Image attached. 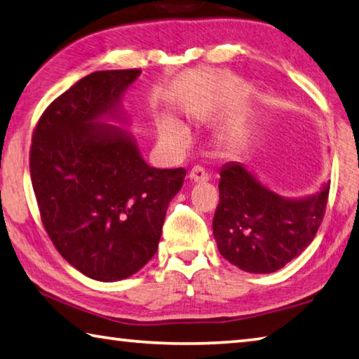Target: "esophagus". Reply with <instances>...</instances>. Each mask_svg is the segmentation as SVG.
I'll list each match as a JSON object with an SVG mask.
<instances>
[{
    "mask_svg": "<svg viewBox=\"0 0 359 359\" xmlns=\"http://www.w3.org/2000/svg\"><path fill=\"white\" fill-rule=\"evenodd\" d=\"M188 177H190L191 182H208L209 174L205 172L201 166H194L190 174H188Z\"/></svg>",
    "mask_w": 359,
    "mask_h": 359,
    "instance_id": "1",
    "label": "esophagus"
}]
</instances>
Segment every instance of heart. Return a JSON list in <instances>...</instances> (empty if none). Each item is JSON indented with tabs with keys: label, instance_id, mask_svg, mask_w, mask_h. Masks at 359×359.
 I'll use <instances>...</instances> for the list:
<instances>
[{
	"label": "heart",
	"instance_id": "heart-1",
	"mask_svg": "<svg viewBox=\"0 0 359 359\" xmlns=\"http://www.w3.org/2000/svg\"><path fill=\"white\" fill-rule=\"evenodd\" d=\"M160 136L165 142L177 145V144L185 142L187 130L180 123H177V121L165 120V121H163V125H161Z\"/></svg>",
	"mask_w": 359,
	"mask_h": 359
}]
</instances>
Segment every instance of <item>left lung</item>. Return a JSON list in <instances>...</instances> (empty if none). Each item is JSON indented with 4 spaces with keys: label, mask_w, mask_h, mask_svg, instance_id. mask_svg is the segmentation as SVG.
<instances>
[{
    "label": "left lung",
    "mask_w": 359,
    "mask_h": 359,
    "mask_svg": "<svg viewBox=\"0 0 359 359\" xmlns=\"http://www.w3.org/2000/svg\"><path fill=\"white\" fill-rule=\"evenodd\" d=\"M218 191L212 222L218 252L242 271L271 274L313 241L326 212L330 182L313 196L287 199L233 161L222 168Z\"/></svg>",
    "instance_id": "1"
}]
</instances>
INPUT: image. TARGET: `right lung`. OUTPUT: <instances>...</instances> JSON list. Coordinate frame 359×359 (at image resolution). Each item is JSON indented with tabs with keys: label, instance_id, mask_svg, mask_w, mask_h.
<instances>
[{
	"label": "right lung",
	"instance_id": "obj_1",
	"mask_svg": "<svg viewBox=\"0 0 359 359\" xmlns=\"http://www.w3.org/2000/svg\"><path fill=\"white\" fill-rule=\"evenodd\" d=\"M141 69L96 71L52 101L33 131L29 174L41 220L60 255L90 278L115 282L156 253L169 201L187 171L150 168L118 117Z\"/></svg>",
	"mask_w": 359,
	"mask_h": 359
}]
</instances>
